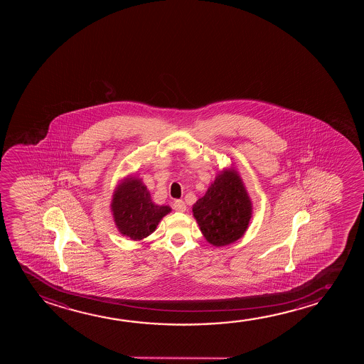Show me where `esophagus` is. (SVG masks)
Returning <instances> with one entry per match:
<instances>
[{"instance_id": "obj_1", "label": "esophagus", "mask_w": 364, "mask_h": 364, "mask_svg": "<svg viewBox=\"0 0 364 364\" xmlns=\"http://www.w3.org/2000/svg\"><path fill=\"white\" fill-rule=\"evenodd\" d=\"M175 211H179V213H184L186 210V205H185L183 200H175L174 204H173Z\"/></svg>"}]
</instances>
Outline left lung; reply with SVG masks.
I'll use <instances>...</instances> for the list:
<instances>
[{"mask_svg":"<svg viewBox=\"0 0 364 364\" xmlns=\"http://www.w3.org/2000/svg\"><path fill=\"white\" fill-rule=\"evenodd\" d=\"M193 214L208 242L216 247L242 237L252 216V204L242 179L235 169L220 171Z\"/></svg>","mask_w":364,"mask_h":364,"instance_id":"obj_1","label":"left lung"}]
</instances>
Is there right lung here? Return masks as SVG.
Returning a JSON list of instances; mask_svg holds the SVG:
<instances>
[{"label": "right lung", "mask_w": 364, "mask_h": 364, "mask_svg": "<svg viewBox=\"0 0 364 364\" xmlns=\"http://www.w3.org/2000/svg\"><path fill=\"white\" fill-rule=\"evenodd\" d=\"M110 208L120 234L135 241L153 234L160 220L171 211L169 206L154 204L141 179L134 176L117 186Z\"/></svg>", "instance_id": "right-lung-1"}]
</instances>
